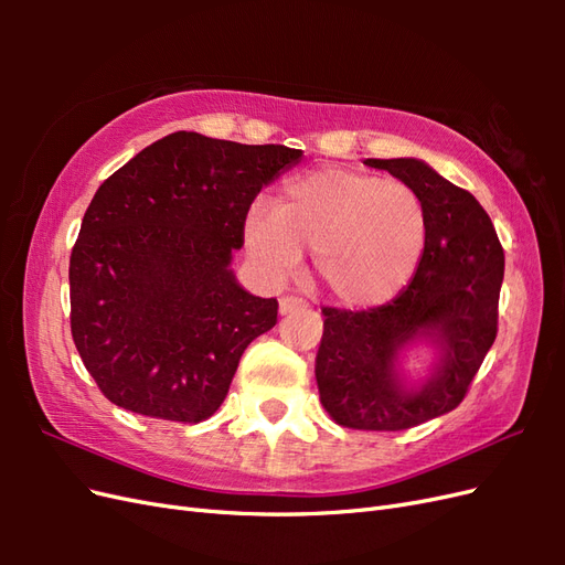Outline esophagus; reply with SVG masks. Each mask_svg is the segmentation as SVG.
I'll use <instances>...</instances> for the list:
<instances>
[{
  "label": "esophagus",
  "instance_id": "34e87169",
  "mask_svg": "<svg viewBox=\"0 0 565 565\" xmlns=\"http://www.w3.org/2000/svg\"><path fill=\"white\" fill-rule=\"evenodd\" d=\"M306 309H309V303H306L299 297H282L280 299V313L282 316H292V313H299V311H306Z\"/></svg>",
  "mask_w": 565,
  "mask_h": 565
}]
</instances>
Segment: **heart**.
I'll use <instances>...</instances> for the list:
<instances>
[{
    "label": "heart",
    "instance_id": "b5f03b06",
    "mask_svg": "<svg viewBox=\"0 0 565 565\" xmlns=\"http://www.w3.org/2000/svg\"><path fill=\"white\" fill-rule=\"evenodd\" d=\"M426 243L419 195L403 181L351 169H318L289 179L273 212L245 221V249L270 282H287L313 249V270L344 306H380L413 278Z\"/></svg>",
    "mask_w": 565,
    "mask_h": 565
}]
</instances>
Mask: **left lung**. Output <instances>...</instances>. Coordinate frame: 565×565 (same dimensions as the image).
Masks as SVG:
<instances>
[{
  "label": "left lung",
  "instance_id": "1",
  "mask_svg": "<svg viewBox=\"0 0 565 565\" xmlns=\"http://www.w3.org/2000/svg\"><path fill=\"white\" fill-rule=\"evenodd\" d=\"M419 195L426 243L413 280L377 309H322L316 382L328 415L347 429L403 431L455 409L498 337L504 249L478 200L415 158L365 160ZM429 338L437 372L407 392L397 351Z\"/></svg>",
  "mask_w": 565,
  "mask_h": 565
}]
</instances>
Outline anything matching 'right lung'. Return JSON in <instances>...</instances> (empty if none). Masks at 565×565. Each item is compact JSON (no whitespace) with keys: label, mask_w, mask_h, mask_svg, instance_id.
I'll use <instances>...</instances> for the list:
<instances>
[{"label":"right lung","mask_w":565,"mask_h":565,"mask_svg":"<svg viewBox=\"0 0 565 565\" xmlns=\"http://www.w3.org/2000/svg\"><path fill=\"white\" fill-rule=\"evenodd\" d=\"M301 150L174 131L96 191L71 254V330L100 393L129 413L198 424L224 403L278 301L237 285L254 198Z\"/></svg>","instance_id":"1"}]
</instances>
